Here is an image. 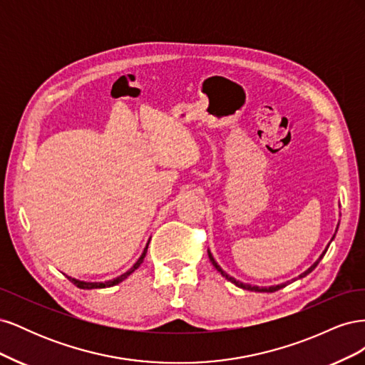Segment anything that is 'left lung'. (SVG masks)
Wrapping results in <instances>:
<instances>
[{"label":"left lung","mask_w":365,"mask_h":365,"mask_svg":"<svg viewBox=\"0 0 365 365\" xmlns=\"http://www.w3.org/2000/svg\"><path fill=\"white\" fill-rule=\"evenodd\" d=\"M339 225V224H338ZM336 230H338V227H336ZM334 237H335V235H334ZM334 237H332V240H334ZM332 240H330V242H332ZM330 245V244H329ZM329 245L326 247V250L322 252V256H319L318 259H317V262L312 264V267L311 268H307L304 272H302L300 275H298V279H303V277H306V275L307 274H311L315 268H317V264L319 263V260H322L323 257H324V254H326V251H327V248H329ZM208 257H210V262H212L213 263V267L220 272V274H222V277H225L228 282H231V283H235L236 286H237V288H242V289H247V291H254V292H275V291H279V289H282V288H284V286L286 284H288V282H286V283H282V284H275V286H269V288H260V286H252V284H248V283H242V282H239V280H236L235 277H231V275H228L222 268H220L219 267V264H217V262L215 260V257L212 256V252H210V250H208Z\"/></svg>","instance_id":"1"}]
</instances>
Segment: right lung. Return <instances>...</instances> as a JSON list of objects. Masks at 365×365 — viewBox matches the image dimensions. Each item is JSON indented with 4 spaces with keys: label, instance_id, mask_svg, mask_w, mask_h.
<instances>
[{
    "label": "right lung",
    "instance_id": "right-lung-1",
    "mask_svg": "<svg viewBox=\"0 0 365 365\" xmlns=\"http://www.w3.org/2000/svg\"><path fill=\"white\" fill-rule=\"evenodd\" d=\"M148 245H149V242H148ZM148 245H146V248H145V251H143V254L140 256V259L134 263V267H132L129 271H126L125 274H121V275H118V277H115V279H113V280H108V282H82V280H77V279H71V277H68L70 279V282L71 283H74L77 288H81V289H101V288H109V286H114V284H118L120 282H123L125 279H128L129 275L134 272L140 264L143 263V260H145V257H146V252H148Z\"/></svg>",
    "mask_w": 365,
    "mask_h": 365
}]
</instances>
